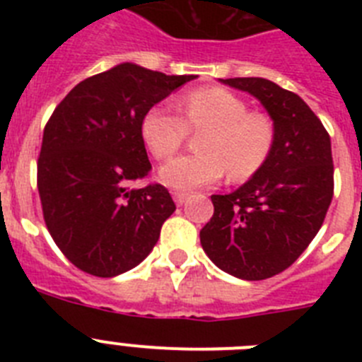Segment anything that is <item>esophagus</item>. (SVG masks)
I'll use <instances>...</instances> for the list:
<instances>
[{"mask_svg": "<svg viewBox=\"0 0 362 362\" xmlns=\"http://www.w3.org/2000/svg\"><path fill=\"white\" fill-rule=\"evenodd\" d=\"M172 197H174L175 204H183L185 201L188 199V194H187V192H179V190H175V192H172Z\"/></svg>", "mask_w": 362, "mask_h": 362, "instance_id": "1", "label": "esophagus"}]
</instances>
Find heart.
Segmentation results:
<instances>
[{
    "mask_svg": "<svg viewBox=\"0 0 362 362\" xmlns=\"http://www.w3.org/2000/svg\"><path fill=\"white\" fill-rule=\"evenodd\" d=\"M177 112L166 103L148 108L141 119V137L153 158L163 161L197 136L199 152L166 163L159 175L165 185L181 190L209 187L228 172L232 181H245L263 168L276 145V124L263 112L248 110L238 94L209 86L179 99Z\"/></svg>",
    "mask_w": 362,
    "mask_h": 362,
    "instance_id": "b5f03b06",
    "label": "heart"
}]
</instances>
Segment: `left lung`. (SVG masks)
<instances>
[{
    "label": "left lung",
    "mask_w": 362,
    "mask_h": 362,
    "mask_svg": "<svg viewBox=\"0 0 362 362\" xmlns=\"http://www.w3.org/2000/svg\"><path fill=\"white\" fill-rule=\"evenodd\" d=\"M223 83L263 103L276 124V145L243 187L212 196L214 216L201 228V246L230 276L268 279L296 263L322 226L334 197L330 136L299 95L276 83Z\"/></svg>",
    "instance_id": "obj_1"
}]
</instances>
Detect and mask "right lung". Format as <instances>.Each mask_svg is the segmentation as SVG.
Wrapping results in <instances>:
<instances>
[{"mask_svg":"<svg viewBox=\"0 0 362 362\" xmlns=\"http://www.w3.org/2000/svg\"><path fill=\"white\" fill-rule=\"evenodd\" d=\"M196 76L121 63L78 83L52 112L37 158V190L54 243L79 270L114 277L158 243L175 204L150 174L145 112Z\"/></svg>","mask_w":362,"mask_h":362,"instance_id":"1","label":"right lung"}]
</instances>
